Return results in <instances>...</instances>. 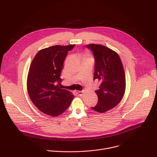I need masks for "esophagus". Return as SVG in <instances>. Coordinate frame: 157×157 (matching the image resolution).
Listing matches in <instances>:
<instances>
[{"mask_svg":"<svg viewBox=\"0 0 157 157\" xmlns=\"http://www.w3.org/2000/svg\"><path fill=\"white\" fill-rule=\"evenodd\" d=\"M77 93V94L79 95V96H82L83 95V94H84V92H82V91H77L76 92Z\"/></svg>","mask_w":157,"mask_h":157,"instance_id":"obj_1","label":"esophagus"}]
</instances>
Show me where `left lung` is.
I'll return each instance as SVG.
<instances>
[{
	"instance_id": "8db88e82",
	"label": "left lung",
	"mask_w": 157,
	"mask_h": 157,
	"mask_svg": "<svg viewBox=\"0 0 157 157\" xmlns=\"http://www.w3.org/2000/svg\"><path fill=\"white\" fill-rule=\"evenodd\" d=\"M86 47L94 56V80L100 83L99 89L96 91L98 102L91 109L104 113L116 107L124 97L126 82L123 64L119 55L108 47L93 43Z\"/></svg>"
}]
</instances>
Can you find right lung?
I'll use <instances>...</instances> for the list:
<instances>
[{
  "label": "right lung",
  "mask_w": 157,
  "mask_h": 157,
  "mask_svg": "<svg viewBox=\"0 0 157 157\" xmlns=\"http://www.w3.org/2000/svg\"><path fill=\"white\" fill-rule=\"evenodd\" d=\"M75 44L55 45L40 50L29 68L27 87L33 104L44 114L56 117L70 105L74 95L61 89L63 62Z\"/></svg>",
  "instance_id": "right-lung-1"
}]
</instances>
